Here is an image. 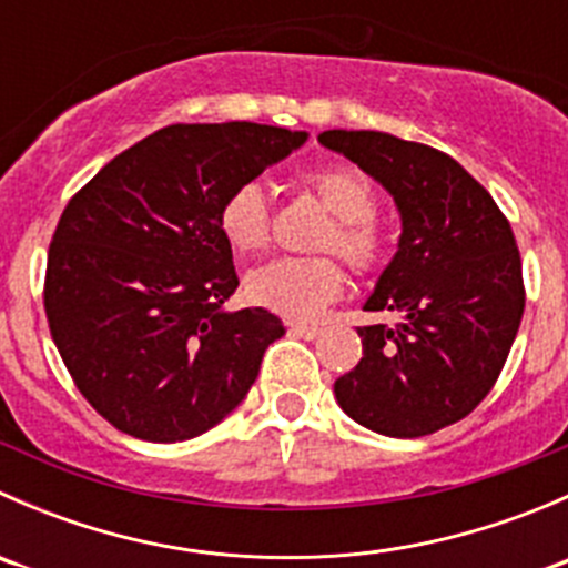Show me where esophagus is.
<instances>
[{
  "label": "esophagus",
  "mask_w": 568,
  "mask_h": 568,
  "mask_svg": "<svg viewBox=\"0 0 568 568\" xmlns=\"http://www.w3.org/2000/svg\"><path fill=\"white\" fill-rule=\"evenodd\" d=\"M288 332L296 337H305V341H316V337L321 335V329L316 324H291Z\"/></svg>",
  "instance_id": "34e87169"
}]
</instances>
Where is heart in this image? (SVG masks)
Listing matches in <instances>:
<instances>
[{
	"instance_id": "b5f03b06",
	"label": "heart",
	"mask_w": 568,
	"mask_h": 568,
	"mask_svg": "<svg viewBox=\"0 0 568 568\" xmlns=\"http://www.w3.org/2000/svg\"><path fill=\"white\" fill-rule=\"evenodd\" d=\"M324 209L335 216L321 236V250H335L357 272L382 261V233L376 227V194L368 178L348 168H324L307 175ZM220 231L239 252H255L268 244L272 216L263 183L244 181L220 209ZM343 291V274L332 257H277L247 274V296L257 307L285 318H316Z\"/></svg>"
}]
</instances>
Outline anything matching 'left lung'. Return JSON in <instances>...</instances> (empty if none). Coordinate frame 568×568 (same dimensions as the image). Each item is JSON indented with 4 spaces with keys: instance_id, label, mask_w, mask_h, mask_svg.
Instances as JSON below:
<instances>
[{
    "instance_id": "left-lung-1",
    "label": "left lung",
    "mask_w": 568,
    "mask_h": 568,
    "mask_svg": "<svg viewBox=\"0 0 568 568\" xmlns=\"http://www.w3.org/2000/svg\"><path fill=\"white\" fill-rule=\"evenodd\" d=\"M318 142L382 183L400 214L398 250L363 305L400 321L359 326L363 359L335 382V398L371 432L426 437L467 417L511 352L525 311L511 225L437 148L346 129Z\"/></svg>"
}]
</instances>
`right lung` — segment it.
<instances>
[{"mask_svg":"<svg viewBox=\"0 0 568 568\" xmlns=\"http://www.w3.org/2000/svg\"><path fill=\"white\" fill-rule=\"evenodd\" d=\"M307 142L261 123H178L114 156L65 205L43 305L79 393L114 428L183 443L250 393L285 326L225 311L239 288L220 209Z\"/></svg>","mask_w":568,"mask_h":568,"instance_id":"1","label":"right lung"}]
</instances>
